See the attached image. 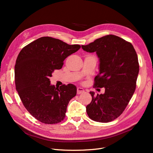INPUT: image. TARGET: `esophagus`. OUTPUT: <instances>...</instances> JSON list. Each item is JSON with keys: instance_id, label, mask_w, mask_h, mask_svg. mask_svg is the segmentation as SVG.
Wrapping results in <instances>:
<instances>
[{"instance_id": "1", "label": "esophagus", "mask_w": 153, "mask_h": 153, "mask_svg": "<svg viewBox=\"0 0 153 153\" xmlns=\"http://www.w3.org/2000/svg\"><path fill=\"white\" fill-rule=\"evenodd\" d=\"M84 89L82 87H77V94H82L84 93Z\"/></svg>"}]
</instances>
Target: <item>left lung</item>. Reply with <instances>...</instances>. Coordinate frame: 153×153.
I'll return each instance as SVG.
<instances>
[{"label": "left lung", "mask_w": 153, "mask_h": 153, "mask_svg": "<svg viewBox=\"0 0 153 153\" xmlns=\"http://www.w3.org/2000/svg\"><path fill=\"white\" fill-rule=\"evenodd\" d=\"M83 50L95 52L99 58V73L94 86L105 88V93L95 95L86 107L94 121L107 123L118 118L125 110L134 92L139 73L138 56L131 43L114 35L95 39Z\"/></svg>", "instance_id": "obj_1"}]
</instances>
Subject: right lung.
Returning <instances> with one entry per match:
<instances>
[{
    "label": "right lung",
    "instance_id": "obj_1",
    "mask_svg": "<svg viewBox=\"0 0 153 153\" xmlns=\"http://www.w3.org/2000/svg\"><path fill=\"white\" fill-rule=\"evenodd\" d=\"M80 48L44 36L24 47L19 54L15 65L16 90L24 107L38 121L55 124L65 117L68 103L76 95V87L69 84L56 87L49 78Z\"/></svg>",
    "mask_w": 153,
    "mask_h": 153
}]
</instances>
